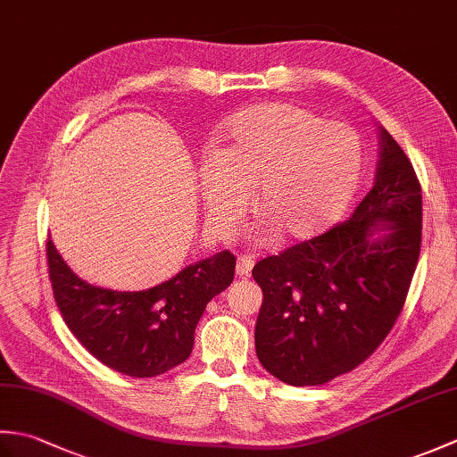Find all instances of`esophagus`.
<instances>
[{"label": "esophagus", "mask_w": 457, "mask_h": 457, "mask_svg": "<svg viewBox=\"0 0 457 457\" xmlns=\"http://www.w3.org/2000/svg\"><path fill=\"white\" fill-rule=\"evenodd\" d=\"M236 269H237V275L241 278H247L251 275V269H253V261H251L249 257H239Z\"/></svg>", "instance_id": "34e87169"}]
</instances>
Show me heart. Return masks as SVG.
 <instances>
[{"label":"heart","instance_id":"b5f03b06","mask_svg":"<svg viewBox=\"0 0 457 457\" xmlns=\"http://www.w3.org/2000/svg\"><path fill=\"white\" fill-rule=\"evenodd\" d=\"M363 147L345 123L293 104H261L223 121L200 162L210 220L228 234L255 190L265 234L310 239L342 216L359 184Z\"/></svg>","mask_w":457,"mask_h":457}]
</instances>
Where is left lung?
<instances>
[{
  "label": "left lung",
  "mask_w": 457,
  "mask_h": 457,
  "mask_svg": "<svg viewBox=\"0 0 457 457\" xmlns=\"http://www.w3.org/2000/svg\"><path fill=\"white\" fill-rule=\"evenodd\" d=\"M422 192L412 164L378 125L373 188L344 223L253 267L263 290L255 349L293 386L324 385L381 345L420 255Z\"/></svg>",
  "instance_id": "left-lung-1"
}]
</instances>
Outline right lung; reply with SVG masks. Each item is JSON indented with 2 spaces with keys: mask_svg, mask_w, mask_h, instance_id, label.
Returning <instances> with one entry per match:
<instances>
[{
  "mask_svg": "<svg viewBox=\"0 0 457 457\" xmlns=\"http://www.w3.org/2000/svg\"><path fill=\"white\" fill-rule=\"evenodd\" d=\"M56 306L74 337L110 369L129 377H157L184 363L210 300L236 273L229 251L200 259L164 283L121 293L86 283L46 241Z\"/></svg>",
  "mask_w": 457,
  "mask_h": 457,
  "instance_id": "right-lung-1",
  "label": "right lung"
}]
</instances>
